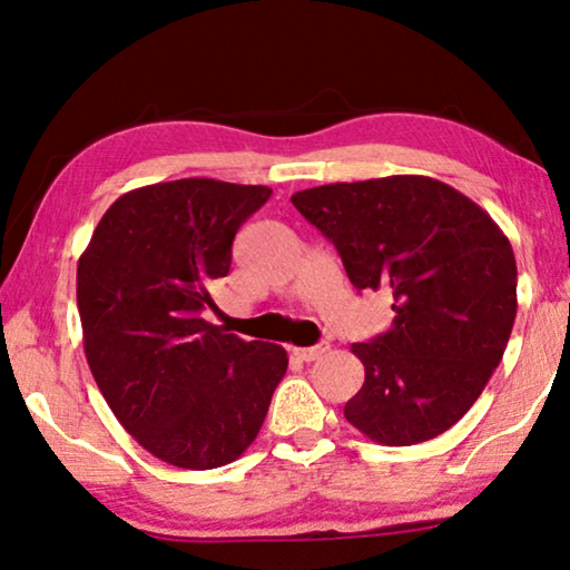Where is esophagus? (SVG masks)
<instances>
[{"mask_svg": "<svg viewBox=\"0 0 570 570\" xmlns=\"http://www.w3.org/2000/svg\"><path fill=\"white\" fill-rule=\"evenodd\" d=\"M330 351V343L327 340H322V343H317V345H312V347H294V355L299 361H304V363H309V361H317V358H322V355H325Z\"/></svg>", "mask_w": 570, "mask_h": 570, "instance_id": "1", "label": "esophagus"}]
</instances>
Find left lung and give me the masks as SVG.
<instances>
[{
	"instance_id": "1",
	"label": "left lung",
	"mask_w": 570,
	"mask_h": 570,
	"mask_svg": "<svg viewBox=\"0 0 570 570\" xmlns=\"http://www.w3.org/2000/svg\"><path fill=\"white\" fill-rule=\"evenodd\" d=\"M351 284L392 294V327L351 351L366 366L345 420L381 445L443 435L502 361L517 317V263L499 225L430 176L296 191Z\"/></svg>"
}]
</instances>
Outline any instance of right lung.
Instances as JSON below:
<instances>
[{
  "label": "right lung",
  "mask_w": 570,
  "mask_h": 570,
  "mask_svg": "<svg viewBox=\"0 0 570 570\" xmlns=\"http://www.w3.org/2000/svg\"><path fill=\"white\" fill-rule=\"evenodd\" d=\"M268 186L178 178L122 194L76 268L83 353L122 428L189 471L233 463L256 440L288 358L202 317L240 225Z\"/></svg>",
  "instance_id": "right-lung-1"
}]
</instances>
